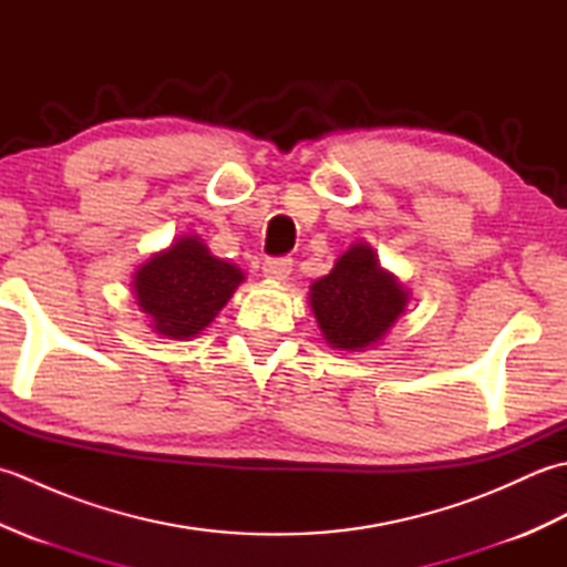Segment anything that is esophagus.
Segmentation results:
<instances>
[{"label":"esophagus","instance_id":"esophagus-1","mask_svg":"<svg viewBox=\"0 0 567 567\" xmlns=\"http://www.w3.org/2000/svg\"><path fill=\"white\" fill-rule=\"evenodd\" d=\"M262 272H265V277H270V280L282 282V280H287V275L292 272V258H270V260H265Z\"/></svg>","mask_w":567,"mask_h":567}]
</instances>
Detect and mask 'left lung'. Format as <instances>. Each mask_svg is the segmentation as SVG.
I'll use <instances>...</instances> for the list:
<instances>
[{
	"mask_svg": "<svg viewBox=\"0 0 567 567\" xmlns=\"http://www.w3.org/2000/svg\"><path fill=\"white\" fill-rule=\"evenodd\" d=\"M412 292L382 268L370 244L358 240L336 258L329 275L309 285V307L333 351L360 353L375 348L406 315Z\"/></svg>",
	"mask_w": 567,
	"mask_h": 567,
	"instance_id": "8db88e82",
	"label": "left lung"
}]
</instances>
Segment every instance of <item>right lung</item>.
Instances as JSON below:
<instances>
[{"instance_id":"right-lung-1","label":"right lung","mask_w":567,"mask_h":567,"mask_svg":"<svg viewBox=\"0 0 567 567\" xmlns=\"http://www.w3.org/2000/svg\"><path fill=\"white\" fill-rule=\"evenodd\" d=\"M244 282L246 272L238 265L216 258L197 234H185L138 265L131 290L155 333L189 341L209 327Z\"/></svg>"}]
</instances>
